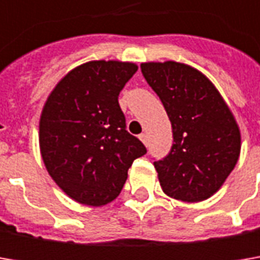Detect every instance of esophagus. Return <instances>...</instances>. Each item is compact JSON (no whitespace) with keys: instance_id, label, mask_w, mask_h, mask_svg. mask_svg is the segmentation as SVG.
<instances>
[{"instance_id":"1","label":"esophagus","mask_w":260,"mask_h":260,"mask_svg":"<svg viewBox=\"0 0 260 260\" xmlns=\"http://www.w3.org/2000/svg\"><path fill=\"white\" fill-rule=\"evenodd\" d=\"M139 139H140V140L143 142V145L147 146V135H145V133H142V135L139 136Z\"/></svg>"}]
</instances>
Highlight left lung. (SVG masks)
Returning a JSON list of instances; mask_svg holds the SVG:
<instances>
[{"label":"left lung","instance_id":"1","mask_svg":"<svg viewBox=\"0 0 260 260\" xmlns=\"http://www.w3.org/2000/svg\"><path fill=\"white\" fill-rule=\"evenodd\" d=\"M140 68L172 124V149L153 162L162 191L185 203L204 201L239 160L242 139L235 115L214 84L192 66L166 60Z\"/></svg>","mask_w":260,"mask_h":260}]
</instances>
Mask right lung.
Masks as SVG:
<instances>
[{"mask_svg":"<svg viewBox=\"0 0 260 260\" xmlns=\"http://www.w3.org/2000/svg\"><path fill=\"white\" fill-rule=\"evenodd\" d=\"M137 65L91 60L74 68L46 100L39 145L46 169L69 198L101 207L123 189L143 143L125 130L118 94Z\"/></svg>","mask_w":260,"mask_h":260,"instance_id":"add662e5","label":"right lung"}]
</instances>
